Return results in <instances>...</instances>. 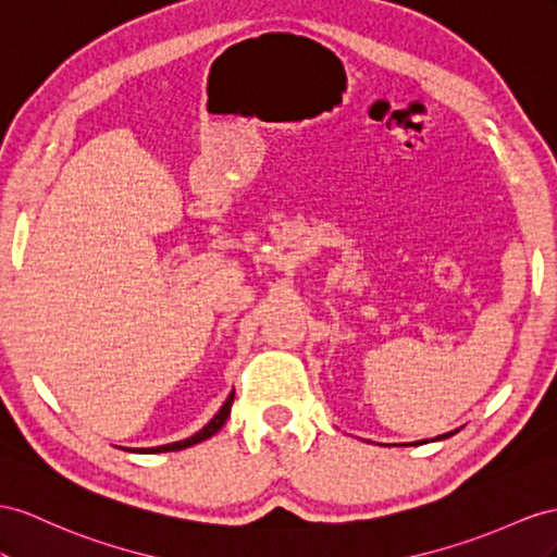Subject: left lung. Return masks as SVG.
<instances>
[{
  "label": "left lung",
  "mask_w": 557,
  "mask_h": 557,
  "mask_svg": "<svg viewBox=\"0 0 557 557\" xmlns=\"http://www.w3.org/2000/svg\"><path fill=\"white\" fill-rule=\"evenodd\" d=\"M454 433H456V431H451V433H445V435H440L437 440H442V437H449V435H454Z\"/></svg>",
  "instance_id": "8db88e82"
}]
</instances>
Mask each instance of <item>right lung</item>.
<instances>
[{"instance_id": "add662e5", "label": "right lung", "mask_w": 557, "mask_h": 557, "mask_svg": "<svg viewBox=\"0 0 557 557\" xmlns=\"http://www.w3.org/2000/svg\"><path fill=\"white\" fill-rule=\"evenodd\" d=\"M233 400H235V391L227 395V400L223 403V407L216 411V417H213L202 431H197L195 435H190V437H185V440H178V442H171V445H162V447H148V449H140V451H146V454H157V451H178V449H185V447H193V445H197V442H202V440H209L211 435H216L221 428H223V423H225V419L231 417V407H233Z\"/></svg>"}]
</instances>
